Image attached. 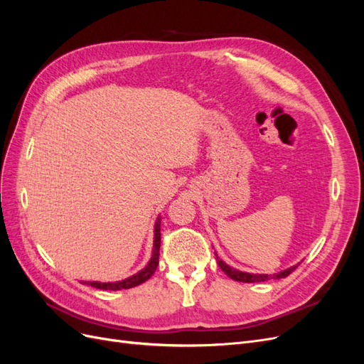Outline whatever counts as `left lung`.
<instances>
[{
	"label": "left lung",
	"mask_w": 364,
	"mask_h": 364,
	"mask_svg": "<svg viewBox=\"0 0 364 364\" xmlns=\"http://www.w3.org/2000/svg\"><path fill=\"white\" fill-rule=\"evenodd\" d=\"M215 258H217V262H218L220 269H222L230 279L240 281V282H264V281H267V279H281V278L289 277V274L301 264V262H297L296 266H291V267H289V269H285V270L278 272V273H273V274H264V273L259 274V273L241 272V270H237V269H234V267H230V266H228V264H226L225 261H222V259H220V258L217 257V253H215Z\"/></svg>",
	"instance_id": "8db88e82"
}]
</instances>
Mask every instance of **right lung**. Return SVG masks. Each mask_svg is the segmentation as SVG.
<instances>
[{
    "label": "right lung",
    "mask_w": 364,
    "mask_h": 364,
    "mask_svg": "<svg viewBox=\"0 0 364 364\" xmlns=\"http://www.w3.org/2000/svg\"><path fill=\"white\" fill-rule=\"evenodd\" d=\"M159 247H161V217H158V220L155 222V240H153L151 258H150V261L147 262V266L144 269L139 270L135 274H132V277H129L123 281H117V282H98V281L87 282L86 281L83 284H87V285H91V287L100 289V290H111V291L136 287V285L150 279L151 274L155 273L158 264H159Z\"/></svg>",
    "instance_id": "add662e5"
}]
</instances>
